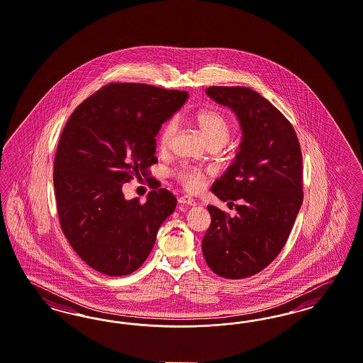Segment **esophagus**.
Listing matches in <instances>:
<instances>
[{"instance_id": "34e87169", "label": "esophagus", "mask_w": 363, "mask_h": 363, "mask_svg": "<svg viewBox=\"0 0 363 363\" xmlns=\"http://www.w3.org/2000/svg\"><path fill=\"white\" fill-rule=\"evenodd\" d=\"M179 203H182V204H187V206H195V204H196V201H194V199H191V198H188V196H182V198H179Z\"/></svg>"}]
</instances>
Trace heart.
<instances>
[{
	"label": "heart",
	"mask_w": 363,
	"mask_h": 363,
	"mask_svg": "<svg viewBox=\"0 0 363 363\" xmlns=\"http://www.w3.org/2000/svg\"><path fill=\"white\" fill-rule=\"evenodd\" d=\"M195 122L201 129V135H204L206 141L213 145L223 147L230 138L233 126L228 118L215 110H203L195 116ZM179 128V121L176 118H169L165 122L159 133V147L160 149L169 148L172 144V140L175 137ZM176 177L180 182V184L189 192H196L203 186L204 175L199 169L183 167L176 172Z\"/></svg>",
	"instance_id": "b5f03b06"
}]
</instances>
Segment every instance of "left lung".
<instances>
[{
    "mask_svg": "<svg viewBox=\"0 0 363 363\" xmlns=\"http://www.w3.org/2000/svg\"><path fill=\"white\" fill-rule=\"evenodd\" d=\"M206 94L237 116L242 141L211 187L220 201H238V214L208 206L201 250L218 276L245 279L268 267L294 228L303 203L301 149L291 122L255 90L213 86Z\"/></svg>",
    "mask_w": 363,
    "mask_h": 363,
    "instance_id": "obj_1",
    "label": "left lung"
}]
</instances>
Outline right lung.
I'll list each match as a JSON object with an SVG mask.
<instances>
[{
  "instance_id": "obj_1",
  "label": "right lung",
  "mask_w": 363,
  "mask_h": 363,
  "mask_svg": "<svg viewBox=\"0 0 363 363\" xmlns=\"http://www.w3.org/2000/svg\"><path fill=\"white\" fill-rule=\"evenodd\" d=\"M187 99V91L111 83L68 118L55 156L57 214L72 249L96 272L133 273L175 211V195L165 188L140 203L125 199L122 186L148 175L157 162L156 135Z\"/></svg>"
}]
</instances>
